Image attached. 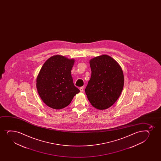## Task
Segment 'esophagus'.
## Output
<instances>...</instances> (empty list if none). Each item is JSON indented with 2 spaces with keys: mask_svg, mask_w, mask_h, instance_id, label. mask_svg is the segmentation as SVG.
Masks as SVG:
<instances>
[{
  "mask_svg": "<svg viewBox=\"0 0 161 161\" xmlns=\"http://www.w3.org/2000/svg\"><path fill=\"white\" fill-rule=\"evenodd\" d=\"M80 91L81 92H83L84 91V87L83 86H82V87H80Z\"/></svg>",
  "mask_w": 161,
  "mask_h": 161,
  "instance_id": "1",
  "label": "esophagus"
}]
</instances>
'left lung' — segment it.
<instances>
[{
  "label": "left lung",
  "instance_id": "1",
  "mask_svg": "<svg viewBox=\"0 0 161 161\" xmlns=\"http://www.w3.org/2000/svg\"><path fill=\"white\" fill-rule=\"evenodd\" d=\"M91 76L85 93L91 104L103 110L113 105L119 98L124 85L123 71L113 58L102 55L90 60Z\"/></svg>",
  "mask_w": 161,
  "mask_h": 161
}]
</instances>
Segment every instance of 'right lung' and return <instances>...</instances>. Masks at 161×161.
I'll return each mask as SVG.
<instances>
[{
  "label": "right lung",
  "mask_w": 161,
  "mask_h": 161,
  "mask_svg": "<svg viewBox=\"0 0 161 161\" xmlns=\"http://www.w3.org/2000/svg\"><path fill=\"white\" fill-rule=\"evenodd\" d=\"M75 61L57 55L48 58L41 68L36 86L39 96L50 108L60 109L67 107L80 92L71 76Z\"/></svg>",
  "instance_id": "obj_1"
}]
</instances>
